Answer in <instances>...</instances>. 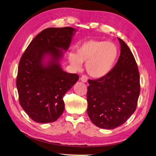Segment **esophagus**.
I'll use <instances>...</instances> for the list:
<instances>
[{"instance_id":"esophagus-1","label":"esophagus","mask_w":156,"mask_h":156,"mask_svg":"<svg viewBox=\"0 0 156 156\" xmlns=\"http://www.w3.org/2000/svg\"><path fill=\"white\" fill-rule=\"evenodd\" d=\"M81 81L83 83H87V81H88V77L87 76H86L85 75H82L81 77Z\"/></svg>"}]
</instances>
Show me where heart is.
<instances>
[{"label": "heart", "instance_id": "heart-1", "mask_svg": "<svg viewBox=\"0 0 156 156\" xmlns=\"http://www.w3.org/2000/svg\"><path fill=\"white\" fill-rule=\"evenodd\" d=\"M119 56V49L111 41L90 40L81 44L76 53L71 52L68 59L75 69H79L85 63L87 73L94 78H102L109 73L115 66Z\"/></svg>", "mask_w": 156, "mask_h": 156}]
</instances>
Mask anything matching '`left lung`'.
Masks as SVG:
<instances>
[{
  "label": "left lung",
  "instance_id": "8db88e82",
  "mask_svg": "<svg viewBox=\"0 0 156 156\" xmlns=\"http://www.w3.org/2000/svg\"><path fill=\"white\" fill-rule=\"evenodd\" d=\"M120 55L105 77L88 80L87 112L100 128L115 129L124 124L135 111L140 94V78L135 59L129 47L118 37Z\"/></svg>",
  "mask_w": 156,
  "mask_h": 156
}]
</instances>
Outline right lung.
<instances>
[{
	"label": "right lung",
	"instance_id": "right-lung-1",
	"mask_svg": "<svg viewBox=\"0 0 156 156\" xmlns=\"http://www.w3.org/2000/svg\"><path fill=\"white\" fill-rule=\"evenodd\" d=\"M77 30L72 27L48 28L37 34L22 55L16 86L23 110L37 123L56 121L64 110V94L79 75L64 72L60 64Z\"/></svg>",
	"mask_w": 156,
	"mask_h": 156
}]
</instances>
